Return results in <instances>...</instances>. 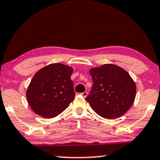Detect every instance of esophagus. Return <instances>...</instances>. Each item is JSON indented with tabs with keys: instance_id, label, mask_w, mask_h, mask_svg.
Wrapping results in <instances>:
<instances>
[{
	"instance_id": "34e87169",
	"label": "esophagus",
	"mask_w": 160,
	"mask_h": 160,
	"mask_svg": "<svg viewBox=\"0 0 160 160\" xmlns=\"http://www.w3.org/2000/svg\"><path fill=\"white\" fill-rule=\"evenodd\" d=\"M88 92H82V93H81V95H82L83 97H85L88 96Z\"/></svg>"
}]
</instances>
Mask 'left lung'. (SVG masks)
Segmentation results:
<instances>
[{
	"label": "left lung",
	"mask_w": 160,
	"mask_h": 160,
	"mask_svg": "<svg viewBox=\"0 0 160 160\" xmlns=\"http://www.w3.org/2000/svg\"><path fill=\"white\" fill-rule=\"evenodd\" d=\"M92 89L86 100L97 114L107 119L128 112L136 94V85L126 70L116 65L104 64L90 70Z\"/></svg>",
	"instance_id": "1"
}]
</instances>
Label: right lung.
<instances>
[{
    "label": "right lung",
    "instance_id": "obj_1",
    "mask_svg": "<svg viewBox=\"0 0 160 160\" xmlns=\"http://www.w3.org/2000/svg\"><path fill=\"white\" fill-rule=\"evenodd\" d=\"M72 72V68L57 63L48 65L34 74L26 97L36 114L51 118L68 107L75 95L70 79Z\"/></svg>",
    "mask_w": 160,
    "mask_h": 160
}]
</instances>
